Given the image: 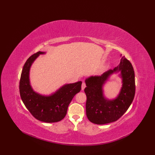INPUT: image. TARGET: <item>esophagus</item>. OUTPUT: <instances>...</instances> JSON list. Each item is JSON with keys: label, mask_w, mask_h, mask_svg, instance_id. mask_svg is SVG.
<instances>
[{"label": "esophagus", "mask_w": 155, "mask_h": 155, "mask_svg": "<svg viewBox=\"0 0 155 155\" xmlns=\"http://www.w3.org/2000/svg\"><path fill=\"white\" fill-rule=\"evenodd\" d=\"M85 87H86V84H85L84 82H83V84H82V90L84 91V89L85 88Z\"/></svg>", "instance_id": "obj_1"}]
</instances>
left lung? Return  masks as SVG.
Instances as JSON below:
<instances>
[{"mask_svg": "<svg viewBox=\"0 0 155 155\" xmlns=\"http://www.w3.org/2000/svg\"><path fill=\"white\" fill-rule=\"evenodd\" d=\"M119 71L123 83L120 93L114 100H107L104 96L103 85L111 74ZM85 83L87 117L94 124H104L117 120L128 110L134 99V72L130 61L124 57L113 70L105 72L101 76H92L87 78Z\"/></svg>", "mask_w": 155, "mask_h": 155, "instance_id": "left-lung-1", "label": "left lung"}]
</instances>
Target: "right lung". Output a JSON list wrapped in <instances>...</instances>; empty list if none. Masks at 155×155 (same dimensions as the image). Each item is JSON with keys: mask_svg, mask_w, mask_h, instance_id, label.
I'll list each match as a JSON object with an SVG mask.
<instances>
[{"mask_svg": "<svg viewBox=\"0 0 155 155\" xmlns=\"http://www.w3.org/2000/svg\"><path fill=\"white\" fill-rule=\"evenodd\" d=\"M45 53L39 51L26 61L20 79V94L25 107L35 118L45 123H56L65 117L69 104L74 95L81 90L82 82L64 84L49 96L35 92L30 84L29 72L35 59Z\"/></svg>", "mask_w": 155, "mask_h": 155, "instance_id": "add662e5", "label": "right lung"}]
</instances>
